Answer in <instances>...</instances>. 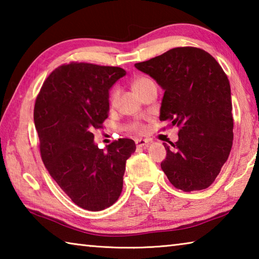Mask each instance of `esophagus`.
I'll return each mask as SVG.
<instances>
[{
	"instance_id": "obj_1",
	"label": "esophagus",
	"mask_w": 259,
	"mask_h": 259,
	"mask_svg": "<svg viewBox=\"0 0 259 259\" xmlns=\"http://www.w3.org/2000/svg\"><path fill=\"white\" fill-rule=\"evenodd\" d=\"M135 143H136V146H137V147H144V146H146L147 144H148V140L147 139L137 138V139L135 140Z\"/></svg>"
}]
</instances>
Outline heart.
I'll return each instance as SVG.
<instances>
[{
  "instance_id": "b5f03b06",
  "label": "heart",
  "mask_w": 259,
  "mask_h": 259,
  "mask_svg": "<svg viewBox=\"0 0 259 259\" xmlns=\"http://www.w3.org/2000/svg\"><path fill=\"white\" fill-rule=\"evenodd\" d=\"M151 84H154V82H153L152 78L144 76V75H140V76H137L134 78L133 89L135 93L138 95L139 93H142L144 89H146V88ZM119 94H120V91H119V89H116V88H114V89L111 90V93H109V96H108L109 106L113 107L114 105L116 104V100H117V98H119ZM125 129L128 131H131V133H137V134H140L144 131L143 125L140 123H137V122H134V123L126 125Z\"/></svg>"
}]
</instances>
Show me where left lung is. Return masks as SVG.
<instances>
[{
  "label": "left lung",
  "mask_w": 259,
  "mask_h": 259,
  "mask_svg": "<svg viewBox=\"0 0 259 259\" xmlns=\"http://www.w3.org/2000/svg\"><path fill=\"white\" fill-rule=\"evenodd\" d=\"M164 90L160 121L177 125L178 142L161 168L184 192L209 187L221 172L233 143L231 87L213 57L200 48H174L135 64Z\"/></svg>",
  "instance_id": "8db88e82"
}]
</instances>
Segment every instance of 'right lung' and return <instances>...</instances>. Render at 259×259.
Segmentation results:
<instances>
[{
	"label": "right lung",
	"mask_w": 259,
	"mask_h": 259,
	"mask_svg": "<svg viewBox=\"0 0 259 259\" xmlns=\"http://www.w3.org/2000/svg\"><path fill=\"white\" fill-rule=\"evenodd\" d=\"M124 75L121 67L72 61L48 76L35 100L43 163L68 198L90 211L116 202L136 150L129 138L114 140L106 151L94 143L93 131L108 117V90Z\"/></svg>",
	"instance_id": "right-lung-1"
}]
</instances>
